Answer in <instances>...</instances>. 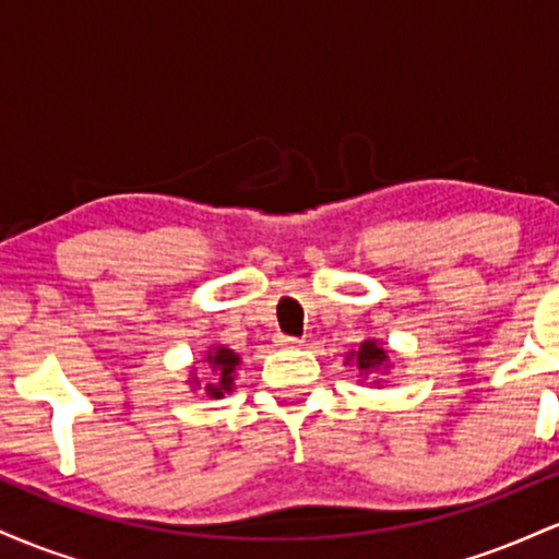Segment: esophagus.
Listing matches in <instances>:
<instances>
[{
  "label": "esophagus",
  "instance_id": "34e87169",
  "mask_svg": "<svg viewBox=\"0 0 559 559\" xmlns=\"http://www.w3.org/2000/svg\"><path fill=\"white\" fill-rule=\"evenodd\" d=\"M275 342H278L281 346H299L301 338H297V336H286V333H278V336H275Z\"/></svg>",
  "mask_w": 559,
  "mask_h": 559
}]
</instances>
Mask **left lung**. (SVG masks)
<instances>
[{"mask_svg":"<svg viewBox=\"0 0 559 559\" xmlns=\"http://www.w3.org/2000/svg\"><path fill=\"white\" fill-rule=\"evenodd\" d=\"M346 360L355 362L357 368H360V373H373V370L389 368V352L383 349L376 338H368V342L360 344V349L349 352V357H346Z\"/></svg>","mask_w":559,"mask_h":559,"instance_id":"8db88e82","label":"left lung"}]
</instances>
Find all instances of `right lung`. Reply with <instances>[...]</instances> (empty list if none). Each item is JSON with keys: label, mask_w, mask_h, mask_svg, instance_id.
<instances>
[{"label": "right lung", "mask_w": 559, "mask_h": 559, "mask_svg": "<svg viewBox=\"0 0 559 559\" xmlns=\"http://www.w3.org/2000/svg\"><path fill=\"white\" fill-rule=\"evenodd\" d=\"M204 362L213 368L215 381L207 383L204 391L215 400H221L223 394H230L234 389V373H236V365H239V355L234 349H226V346H213V352H207Z\"/></svg>", "instance_id": "obj_1"}]
</instances>
